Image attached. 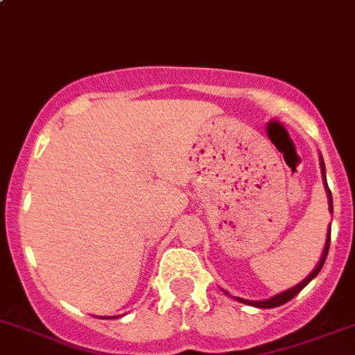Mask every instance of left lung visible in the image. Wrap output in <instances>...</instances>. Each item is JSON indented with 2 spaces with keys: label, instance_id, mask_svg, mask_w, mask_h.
I'll list each match as a JSON object with an SVG mask.
<instances>
[{
  "label": "left lung",
  "instance_id": "1",
  "mask_svg": "<svg viewBox=\"0 0 355 355\" xmlns=\"http://www.w3.org/2000/svg\"><path fill=\"white\" fill-rule=\"evenodd\" d=\"M318 161H320V170H322V180H324V185H325V194H327V201H329V212L333 214V196H331V191H329L327 187V180H325V164H324V159H322V155L318 157ZM329 244H331V226H329L327 230V237H325V245H324V251H322V257L320 260H318L317 267L311 270V272L308 274V277H304V279L299 283V285L292 286V288L285 290V292L277 293V295L274 297H269V299H265V301H249V299H242V297H233L235 301L239 302H244V304H249V306H254V308H263V309H269V308H277V306L281 304H286V302L290 301V299H293V297L297 295V293L301 292L302 288H304L306 285H308L309 281L315 279V277L318 276V272L322 270V267H324L325 263V258H327V253H329ZM223 292L226 293V295H230L226 290H223Z\"/></svg>",
  "mask_w": 355,
  "mask_h": 355
}]
</instances>
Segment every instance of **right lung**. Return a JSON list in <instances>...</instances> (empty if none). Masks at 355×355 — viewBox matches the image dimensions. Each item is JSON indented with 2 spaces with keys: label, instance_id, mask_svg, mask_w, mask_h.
I'll return each mask as SVG.
<instances>
[{
  "label": "right lung",
  "instance_id": "1",
  "mask_svg": "<svg viewBox=\"0 0 355 355\" xmlns=\"http://www.w3.org/2000/svg\"><path fill=\"white\" fill-rule=\"evenodd\" d=\"M104 318H106V317H104ZM110 318H111V317H110ZM113 318H114V317H113Z\"/></svg>",
  "mask_w": 355,
  "mask_h": 355
}]
</instances>
